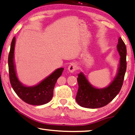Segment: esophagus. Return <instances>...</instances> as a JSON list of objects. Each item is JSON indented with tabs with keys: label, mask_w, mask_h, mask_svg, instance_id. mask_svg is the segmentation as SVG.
<instances>
[{
	"label": "esophagus",
	"mask_w": 135,
	"mask_h": 135,
	"mask_svg": "<svg viewBox=\"0 0 135 135\" xmlns=\"http://www.w3.org/2000/svg\"><path fill=\"white\" fill-rule=\"evenodd\" d=\"M76 69H77V65L76 64H75V63H71V64L69 66V68H68L69 71L71 73H73L75 71H76Z\"/></svg>",
	"instance_id": "34e87169"
}]
</instances>
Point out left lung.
Wrapping results in <instances>:
<instances>
[{"instance_id":"1","label":"left lung","mask_w":135,"mask_h":135,"mask_svg":"<svg viewBox=\"0 0 135 135\" xmlns=\"http://www.w3.org/2000/svg\"><path fill=\"white\" fill-rule=\"evenodd\" d=\"M117 50L121 57L118 73L114 81L107 88L104 89L94 88L82 73L78 75L77 78L78 90L76 100L80 106L89 109L104 107L112 101L120 92L127 69V48L120 37L118 40Z\"/></svg>"}]
</instances>
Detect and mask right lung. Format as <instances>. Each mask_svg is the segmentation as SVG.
<instances>
[{
  "label": "right lung",
  "mask_w": 135,
  "mask_h": 135,
  "mask_svg": "<svg viewBox=\"0 0 135 135\" xmlns=\"http://www.w3.org/2000/svg\"><path fill=\"white\" fill-rule=\"evenodd\" d=\"M15 37H13L8 54V73L10 82L12 88L18 96L27 104L41 105L49 102L53 97V91L57 79L62 75L64 68L56 70L37 85L28 87L23 85L18 80L13 63Z\"/></svg>",
  "instance_id": "right-lung-1"
}]
</instances>
